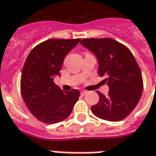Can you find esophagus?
Segmentation results:
<instances>
[{"instance_id": "esophagus-1", "label": "esophagus", "mask_w": 156, "mask_h": 156, "mask_svg": "<svg viewBox=\"0 0 156 156\" xmlns=\"http://www.w3.org/2000/svg\"><path fill=\"white\" fill-rule=\"evenodd\" d=\"M87 92H88L87 90H81V91H80V94H81V96H85Z\"/></svg>"}]
</instances>
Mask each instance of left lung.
Returning <instances> with one entry per match:
<instances>
[{"instance_id":"left-lung-1","label":"left lung","mask_w":156,"mask_h":156,"mask_svg":"<svg viewBox=\"0 0 156 156\" xmlns=\"http://www.w3.org/2000/svg\"><path fill=\"white\" fill-rule=\"evenodd\" d=\"M80 44L98 59V73L105 76L108 96L98 91L99 101L91 107L95 116L111 122L125 119L140 101L143 80L135 58L124 45L109 37L85 38Z\"/></svg>"}]
</instances>
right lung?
<instances>
[{
  "instance_id": "right-lung-1",
  "label": "right lung",
  "mask_w": 156,
  "mask_h": 156,
  "mask_svg": "<svg viewBox=\"0 0 156 156\" xmlns=\"http://www.w3.org/2000/svg\"><path fill=\"white\" fill-rule=\"evenodd\" d=\"M76 39H48L37 45L25 61L21 92L31 113L41 122L54 124L68 118L80 91L63 90L54 82L60 76L64 59L79 44Z\"/></svg>"
}]
</instances>
